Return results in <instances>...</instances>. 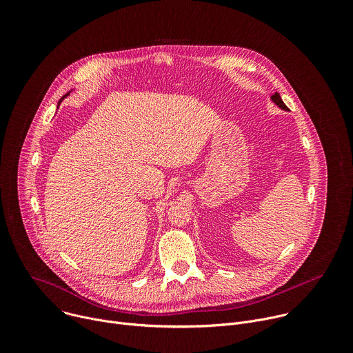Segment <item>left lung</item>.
I'll return each instance as SVG.
<instances>
[{"label": "left lung", "instance_id": "1", "mask_svg": "<svg viewBox=\"0 0 353 353\" xmlns=\"http://www.w3.org/2000/svg\"><path fill=\"white\" fill-rule=\"evenodd\" d=\"M271 100H272V103H275L281 110H284V111H290V108L284 104V101H283V99H281V96L278 94V93H275V94H272L271 96Z\"/></svg>", "mask_w": 353, "mask_h": 353}]
</instances>
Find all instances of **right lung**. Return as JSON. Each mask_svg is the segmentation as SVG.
<instances>
[{
	"instance_id": "1",
	"label": "right lung",
	"mask_w": 353,
	"mask_h": 353,
	"mask_svg": "<svg viewBox=\"0 0 353 353\" xmlns=\"http://www.w3.org/2000/svg\"><path fill=\"white\" fill-rule=\"evenodd\" d=\"M68 94H69V93H68ZM68 94H65V96H63V97H66V96H68ZM63 97H62V99H61V100H63ZM61 100H59V103H61ZM59 103H58V104H59Z\"/></svg>"
}]
</instances>
